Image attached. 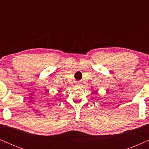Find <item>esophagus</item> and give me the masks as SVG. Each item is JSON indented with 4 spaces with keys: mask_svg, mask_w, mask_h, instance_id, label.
Returning <instances> with one entry per match:
<instances>
[{
    "mask_svg": "<svg viewBox=\"0 0 149 149\" xmlns=\"http://www.w3.org/2000/svg\"><path fill=\"white\" fill-rule=\"evenodd\" d=\"M80 85H81V83H80V82H77V83H76V85H77V87L80 86Z\"/></svg>",
    "mask_w": 149,
    "mask_h": 149,
    "instance_id": "34e87169",
    "label": "esophagus"
}]
</instances>
